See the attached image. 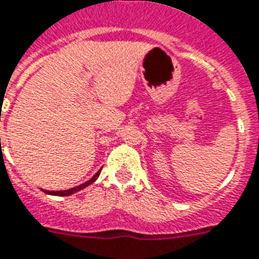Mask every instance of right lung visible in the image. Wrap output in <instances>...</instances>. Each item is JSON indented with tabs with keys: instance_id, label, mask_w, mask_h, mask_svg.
Listing matches in <instances>:
<instances>
[{
	"instance_id": "1",
	"label": "right lung",
	"mask_w": 259,
	"mask_h": 259,
	"mask_svg": "<svg viewBox=\"0 0 259 259\" xmlns=\"http://www.w3.org/2000/svg\"><path fill=\"white\" fill-rule=\"evenodd\" d=\"M100 171H101V169H100ZM100 171H97V172L95 174L94 177L91 178L90 181L85 182V183H82V185L77 186V187L69 188V190H64V191H45V190H44V191L47 192V194H51V195H57V196H67V195H71V194H74V192H77V191H80V190H82V188H85L87 186L92 185V183H94V182L97 179V177L100 175Z\"/></svg>"
}]
</instances>
